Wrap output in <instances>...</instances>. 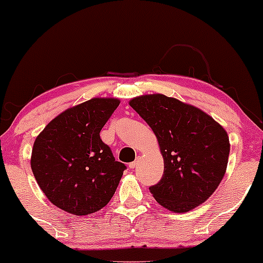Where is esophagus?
Listing matches in <instances>:
<instances>
[{
	"label": "esophagus",
	"mask_w": 263,
	"mask_h": 263,
	"mask_svg": "<svg viewBox=\"0 0 263 263\" xmlns=\"http://www.w3.org/2000/svg\"><path fill=\"white\" fill-rule=\"evenodd\" d=\"M138 162H140V158H138V157H137V159H136V161H134V162H131V163H129V164H128V167L131 168V170H134V168L137 167Z\"/></svg>",
	"instance_id": "1"
}]
</instances>
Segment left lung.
I'll list each match as a JSON object with an SVG mask.
<instances>
[{
	"mask_svg": "<svg viewBox=\"0 0 263 263\" xmlns=\"http://www.w3.org/2000/svg\"><path fill=\"white\" fill-rule=\"evenodd\" d=\"M129 105L155 132L164 159L162 179L149 186L156 200L173 213L208 200L228 167L225 129L199 108L162 93L138 96Z\"/></svg>",
	"mask_w": 263,
	"mask_h": 263,
	"instance_id": "obj_1",
	"label": "left lung"
}]
</instances>
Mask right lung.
Segmentation results:
<instances>
[{
    "label": "right lung",
    "mask_w": 263,
    "mask_h": 263,
    "mask_svg": "<svg viewBox=\"0 0 263 263\" xmlns=\"http://www.w3.org/2000/svg\"><path fill=\"white\" fill-rule=\"evenodd\" d=\"M119 105L117 99H91L60 114L35 138L33 174L50 203L66 213H95L116 192L126 165L100 131Z\"/></svg>",
    "instance_id": "1"
}]
</instances>
